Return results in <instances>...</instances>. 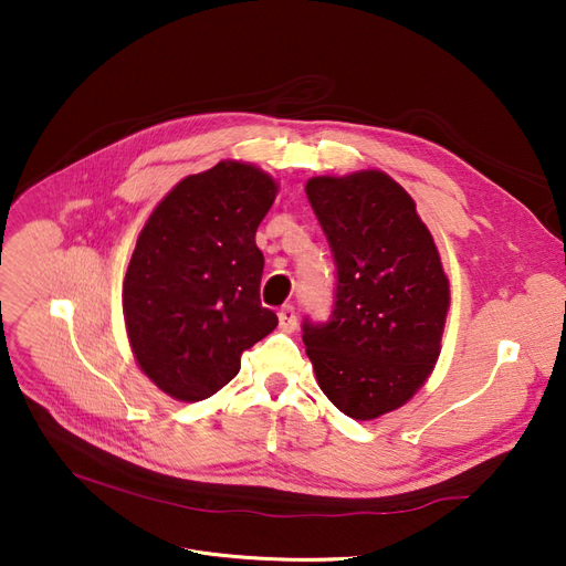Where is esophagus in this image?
<instances>
[{"label": "esophagus", "mask_w": 566, "mask_h": 566, "mask_svg": "<svg viewBox=\"0 0 566 566\" xmlns=\"http://www.w3.org/2000/svg\"><path fill=\"white\" fill-rule=\"evenodd\" d=\"M277 318H280V331H284V333H293L295 328H298V316H295L293 305H284L277 312Z\"/></svg>", "instance_id": "1"}]
</instances>
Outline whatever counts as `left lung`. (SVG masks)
Wrapping results in <instances>:
<instances>
[{
  "label": "left lung",
  "instance_id": "8db88e82",
  "mask_svg": "<svg viewBox=\"0 0 566 566\" xmlns=\"http://www.w3.org/2000/svg\"><path fill=\"white\" fill-rule=\"evenodd\" d=\"M337 263L328 323H303L318 388L353 420L401 408L431 376L450 280L412 197L380 169L305 186Z\"/></svg>",
  "mask_w": 566,
  "mask_h": 566
}]
</instances>
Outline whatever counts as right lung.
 <instances>
[{"label":"right lung","instance_id":"obj_1","mask_svg":"<svg viewBox=\"0 0 566 566\" xmlns=\"http://www.w3.org/2000/svg\"><path fill=\"white\" fill-rule=\"evenodd\" d=\"M263 169L222 160L178 181L139 231L124 280V321L139 369L178 401L216 395L243 350L271 335L261 307L256 229L277 197Z\"/></svg>","mask_w":566,"mask_h":566}]
</instances>
